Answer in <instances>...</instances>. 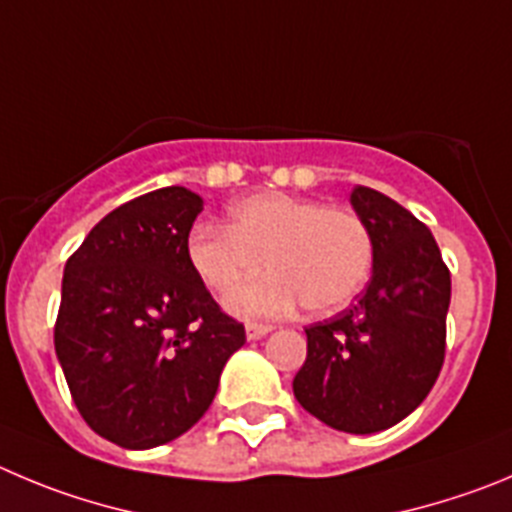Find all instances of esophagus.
<instances>
[{
  "label": "esophagus",
  "instance_id": "34e87169",
  "mask_svg": "<svg viewBox=\"0 0 512 512\" xmlns=\"http://www.w3.org/2000/svg\"><path fill=\"white\" fill-rule=\"evenodd\" d=\"M270 331H272L270 323H247V338H250V341H257V338L267 336Z\"/></svg>",
  "mask_w": 512,
  "mask_h": 512
}]
</instances>
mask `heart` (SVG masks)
Masks as SVG:
<instances>
[{
    "instance_id": "heart-1",
    "label": "heart",
    "mask_w": 512,
    "mask_h": 512,
    "mask_svg": "<svg viewBox=\"0 0 512 512\" xmlns=\"http://www.w3.org/2000/svg\"><path fill=\"white\" fill-rule=\"evenodd\" d=\"M262 256L273 270L227 295L234 315L280 318L300 303L331 313L364 290L374 240L358 214L288 194L242 199L229 209V227L199 224L186 240L191 270L214 293L231 290Z\"/></svg>"
}]
</instances>
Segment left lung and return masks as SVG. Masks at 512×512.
<instances>
[{
  "label": "left lung",
  "instance_id": "obj_1",
  "mask_svg": "<svg viewBox=\"0 0 512 512\" xmlns=\"http://www.w3.org/2000/svg\"><path fill=\"white\" fill-rule=\"evenodd\" d=\"M351 204L374 240L371 283L351 308L305 328L295 399L338 432L394 427L427 399L444 364L450 270L427 224L381 191Z\"/></svg>",
  "mask_w": 512,
  "mask_h": 512
}]
</instances>
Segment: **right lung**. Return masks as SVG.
<instances>
[{"label": "right lung", "mask_w": 512, "mask_h": 512, "mask_svg": "<svg viewBox=\"0 0 512 512\" xmlns=\"http://www.w3.org/2000/svg\"><path fill=\"white\" fill-rule=\"evenodd\" d=\"M199 194L164 186L105 214L62 275L55 353L80 417L126 450L191 429L217 394L245 326L191 270Z\"/></svg>", "instance_id": "obj_1"}]
</instances>
